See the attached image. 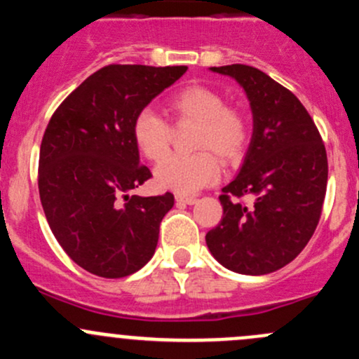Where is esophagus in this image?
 I'll list each match as a JSON object with an SVG mask.
<instances>
[{
  "label": "esophagus",
  "instance_id": "esophagus-1",
  "mask_svg": "<svg viewBox=\"0 0 359 359\" xmlns=\"http://www.w3.org/2000/svg\"><path fill=\"white\" fill-rule=\"evenodd\" d=\"M177 205H196L198 200L196 198H191V196H175Z\"/></svg>",
  "mask_w": 359,
  "mask_h": 359
}]
</instances>
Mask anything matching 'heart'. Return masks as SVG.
I'll return each mask as SVG.
<instances>
[{
	"mask_svg": "<svg viewBox=\"0 0 359 359\" xmlns=\"http://www.w3.org/2000/svg\"><path fill=\"white\" fill-rule=\"evenodd\" d=\"M166 112L175 121H194L193 149L189 156L172 154L154 168V182L159 189L177 194H194L215 182L222 161H236L247 149L250 125L247 116L226 106V99L208 86L193 85L172 93L166 100ZM168 123L146 107L132 121V139L137 149L151 161H158L168 153Z\"/></svg>",
	"mask_w": 359,
	"mask_h": 359,
	"instance_id": "b5f03b06",
	"label": "heart"
}]
</instances>
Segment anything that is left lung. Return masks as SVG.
<instances>
[{
    "mask_svg": "<svg viewBox=\"0 0 359 359\" xmlns=\"http://www.w3.org/2000/svg\"><path fill=\"white\" fill-rule=\"evenodd\" d=\"M210 71L245 90L253 132L240 172L222 187L224 215L206 234V247L234 273H274L302 252L320 222L327 151L306 107L266 72L245 64ZM231 196H250L254 205L247 209Z\"/></svg>",
    "mask_w": 359,
    "mask_h": 359,
    "instance_id": "8db88e82",
    "label": "left lung"
}]
</instances>
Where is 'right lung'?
I'll return each mask as SVG.
<instances>
[{
    "label": "right lung",
    "mask_w": 359,
    "mask_h": 359,
    "mask_svg": "<svg viewBox=\"0 0 359 359\" xmlns=\"http://www.w3.org/2000/svg\"><path fill=\"white\" fill-rule=\"evenodd\" d=\"M186 66H107L53 112L39 149V198L64 252L88 273L123 278L154 255L173 194L130 196L151 179L132 121Z\"/></svg>",
    "instance_id": "obj_1"
}]
</instances>
